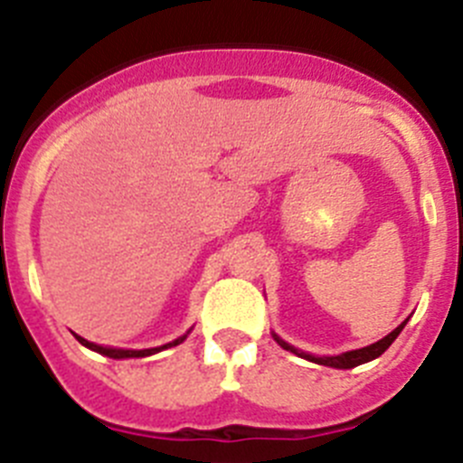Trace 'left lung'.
I'll use <instances>...</instances> for the list:
<instances>
[{"instance_id": "1", "label": "left lung", "mask_w": 463, "mask_h": 463, "mask_svg": "<svg viewBox=\"0 0 463 463\" xmlns=\"http://www.w3.org/2000/svg\"><path fill=\"white\" fill-rule=\"evenodd\" d=\"M403 325H406V320H403L402 325H399L397 330H392L387 336H383L381 341H376V344L372 345H364V348H357V351H348V353H341V355H332V357H316V355H309V353L304 351H298L295 345L286 344V341L281 339V336L274 335V341H277L279 345H281L283 351H290L295 353L298 357H304V360L309 362H316V364H325V366H335V369H353V366L357 364H364V362H372L376 360V357H381L383 353L392 345V341L397 339L399 332L403 330Z\"/></svg>"}]
</instances>
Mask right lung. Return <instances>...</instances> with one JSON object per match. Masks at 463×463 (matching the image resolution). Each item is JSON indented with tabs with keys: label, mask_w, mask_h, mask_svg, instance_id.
<instances>
[{
	"label": "right lung",
	"mask_w": 463,
	"mask_h": 463,
	"mask_svg": "<svg viewBox=\"0 0 463 463\" xmlns=\"http://www.w3.org/2000/svg\"><path fill=\"white\" fill-rule=\"evenodd\" d=\"M186 335H189V332H186ZM186 335H184V336H180V339L170 341V344L159 345V348H145V351H127V348H108V345L91 344V341L82 339V336H78V335H76V339L80 341V344L85 345V348H90V351H97V353H101V355L112 357V360H127V357H147V355H154V353L164 351V348H173V345L182 344V341L186 339Z\"/></svg>",
	"instance_id": "right-lung-1"
}]
</instances>
